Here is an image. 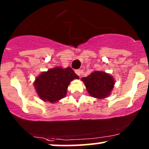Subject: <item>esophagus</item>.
<instances>
[{
	"label": "esophagus",
	"instance_id": "1",
	"mask_svg": "<svg viewBox=\"0 0 149 149\" xmlns=\"http://www.w3.org/2000/svg\"><path fill=\"white\" fill-rule=\"evenodd\" d=\"M75 72H76V73L78 75V76H81V70H76V71H75Z\"/></svg>",
	"mask_w": 149,
	"mask_h": 149
}]
</instances>
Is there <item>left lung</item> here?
<instances>
[{
    "instance_id": "obj_1",
    "label": "left lung",
    "mask_w": 149,
    "mask_h": 149,
    "mask_svg": "<svg viewBox=\"0 0 149 149\" xmlns=\"http://www.w3.org/2000/svg\"><path fill=\"white\" fill-rule=\"evenodd\" d=\"M81 80L90 95L97 99H104L109 96L114 85L113 77L103 71H93Z\"/></svg>"
}]
</instances>
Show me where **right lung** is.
Masks as SVG:
<instances>
[{
    "label": "right lung",
    "instance_id": "add662e5",
    "mask_svg": "<svg viewBox=\"0 0 149 149\" xmlns=\"http://www.w3.org/2000/svg\"><path fill=\"white\" fill-rule=\"evenodd\" d=\"M74 79L79 77L71 68L56 67L42 72L35 79L34 86L41 100L54 103L66 96L68 85Z\"/></svg>",
    "mask_w": 149,
    "mask_h": 149
}]
</instances>
